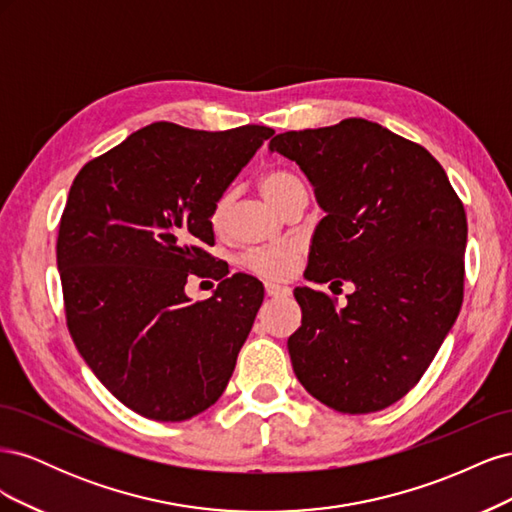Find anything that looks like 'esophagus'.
<instances>
[{"label": "esophagus", "instance_id": "34e87169", "mask_svg": "<svg viewBox=\"0 0 512 512\" xmlns=\"http://www.w3.org/2000/svg\"><path fill=\"white\" fill-rule=\"evenodd\" d=\"M265 294L269 299H277V297H288L290 294V288L282 286V284H273V282H267L265 284Z\"/></svg>", "mask_w": 512, "mask_h": 512}]
</instances>
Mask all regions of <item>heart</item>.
<instances>
[{
	"instance_id": "1",
	"label": "heart",
	"mask_w": 512,
	"mask_h": 512,
	"mask_svg": "<svg viewBox=\"0 0 512 512\" xmlns=\"http://www.w3.org/2000/svg\"><path fill=\"white\" fill-rule=\"evenodd\" d=\"M260 188L265 196L271 200L273 205L284 209L290 198L297 194H307L303 181L292 175L290 170L284 168H271L265 175L260 177ZM230 209V196L222 194L215 200L211 213H209V224L213 230H222L228 218ZM299 252L294 250L292 245H275V247H252L241 256V265L258 275L267 277V280H282V277L290 275L292 269L297 267Z\"/></svg>"
}]
</instances>
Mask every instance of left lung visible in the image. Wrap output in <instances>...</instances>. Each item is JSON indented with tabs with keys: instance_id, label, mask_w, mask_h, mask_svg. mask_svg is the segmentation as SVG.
<instances>
[{
	"instance_id": "8db88e82",
	"label": "left lung",
	"mask_w": 512,
	"mask_h": 512,
	"mask_svg": "<svg viewBox=\"0 0 512 512\" xmlns=\"http://www.w3.org/2000/svg\"><path fill=\"white\" fill-rule=\"evenodd\" d=\"M269 147L301 166L327 211L305 277L354 284L344 307L327 292L294 290L303 309L288 339L294 374L337 412L389 408L423 378L459 316L461 198L425 147L367 119L284 132Z\"/></svg>"
}]
</instances>
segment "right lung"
I'll list each match as a JSON object with an SVG mask.
<instances>
[{
	"instance_id": "right-lung-1",
	"label": "right lung",
	"mask_w": 512,
	"mask_h": 512,
	"mask_svg": "<svg viewBox=\"0 0 512 512\" xmlns=\"http://www.w3.org/2000/svg\"><path fill=\"white\" fill-rule=\"evenodd\" d=\"M273 134L158 121L74 177L57 235L68 331L106 389L151 421L205 412L235 371L265 290L207 252L209 213ZM190 274L221 282L211 300L184 297Z\"/></svg>"
}]
</instances>
